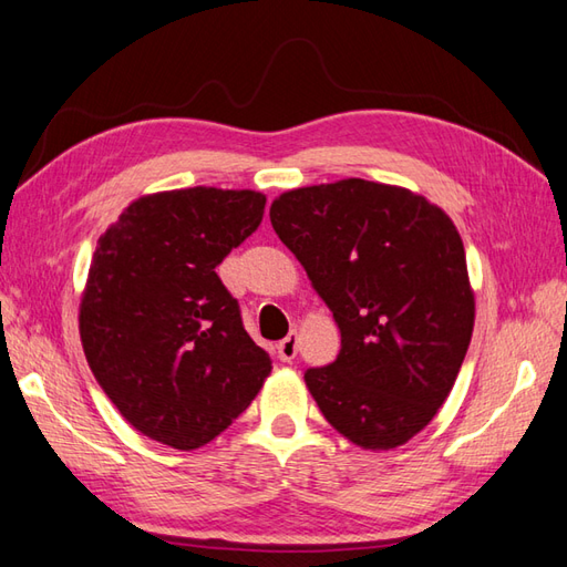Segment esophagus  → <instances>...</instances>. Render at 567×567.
Here are the masks:
<instances>
[{
	"label": "esophagus",
	"instance_id": "1",
	"mask_svg": "<svg viewBox=\"0 0 567 567\" xmlns=\"http://www.w3.org/2000/svg\"><path fill=\"white\" fill-rule=\"evenodd\" d=\"M276 351H279V359H281V361L296 359V354H298V334L291 332L286 339H281L279 347H276Z\"/></svg>",
	"mask_w": 567,
	"mask_h": 567
}]
</instances>
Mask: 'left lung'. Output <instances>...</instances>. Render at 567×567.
<instances>
[{
    "mask_svg": "<svg viewBox=\"0 0 567 567\" xmlns=\"http://www.w3.org/2000/svg\"><path fill=\"white\" fill-rule=\"evenodd\" d=\"M269 218L342 332L337 359L306 371L324 420L361 449L410 442L444 405L473 334L456 225L424 196L367 179L293 188Z\"/></svg>",
    "mask_w": 567,
    "mask_h": 567,
    "instance_id": "1",
    "label": "left lung"
}]
</instances>
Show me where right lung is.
I'll return each instance as SVG.
<instances>
[{"instance_id":"obj_1","label":"right lung","mask_w":567,"mask_h":567,"mask_svg":"<svg viewBox=\"0 0 567 567\" xmlns=\"http://www.w3.org/2000/svg\"><path fill=\"white\" fill-rule=\"evenodd\" d=\"M264 204L249 188H177L133 200L99 237L80 306L84 357L123 417L159 444H208L271 371L216 274Z\"/></svg>"}]
</instances>
